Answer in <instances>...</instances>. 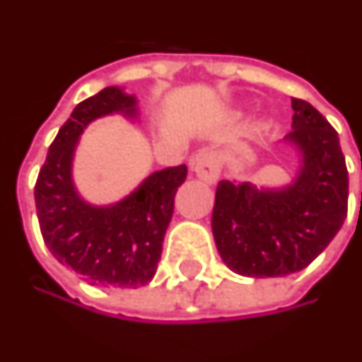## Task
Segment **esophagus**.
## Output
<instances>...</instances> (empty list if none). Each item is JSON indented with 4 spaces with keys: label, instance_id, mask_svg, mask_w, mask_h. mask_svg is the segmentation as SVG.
I'll return each instance as SVG.
<instances>
[{
    "label": "esophagus",
    "instance_id": "1",
    "mask_svg": "<svg viewBox=\"0 0 362 362\" xmlns=\"http://www.w3.org/2000/svg\"><path fill=\"white\" fill-rule=\"evenodd\" d=\"M192 170L196 173L198 178H202L207 184H216L219 180V173H221V164L217 160L216 156L209 155V153H202L196 158H192Z\"/></svg>",
    "mask_w": 362,
    "mask_h": 362
}]
</instances>
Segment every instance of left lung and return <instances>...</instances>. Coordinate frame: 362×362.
<instances>
[{"label": "left lung", "instance_id": "8db88e82", "mask_svg": "<svg viewBox=\"0 0 362 362\" xmlns=\"http://www.w3.org/2000/svg\"><path fill=\"white\" fill-rule=\"evenodd\" d=\"M300 170L284 188L217 184L211 231L229 269L243 276H286L305 269L347 217L349 174L337 131L312 103L292 98ZM362 199V194H361Z\"/></svg>", "mask_w": 362, "mask_h": 362}]
</instances>
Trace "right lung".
Instances as JSON below:
<instances>
[{"mask_svg":"<svg viewBox=\"0 0 362 362\" xmlns=\"http://www.w3.org/2000/svg\"><path fill=\"white\" fill-rule=\"evenodd\" d=\"M137 111L135 95L115 86L78 103L52 141L35 184L45 245L60 264L100 286L137 288L153 280L173 219L174 196L188 174L186 164L153 173L111 206H92L80 198L72 180L80 135L98 117H137Z\"/></svg>","mask_w":362,"mask_h":362,"instance_id":"right-lung-1","label":"right lung"}]
</instances>
